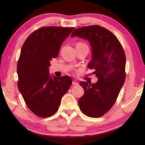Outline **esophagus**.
Returning <instances> with one entry per match:
<instances>
[{"label":"esophagus","mask_w":145,"mask_h":145,"mask_svg":"<svg viewBox=\"0 0 145 145\" xmlns=\"http://www.w3.org/2000/svg\"><path fill=\"white\" fill-rule=\"evenodd\" d=\"M73 85H78V83L76 82V80H73Z\"/></svg>","instance_id":"obj_1"}]
</instances>
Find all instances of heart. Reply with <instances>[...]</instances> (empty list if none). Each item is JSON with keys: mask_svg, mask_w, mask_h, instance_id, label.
I'll list each match as a JSON object with an SVG mask.
<instances>
[{"mask_svg": "<svg viewBox=\"0 0 145 145\" xmlns=\"http://www.w3.org/2000/svg\"><path fill=\"white\" fill-rule=\"evenodd\" d=\"M76 45H85L84 44H81V43H79V44H78Z\"/></svg>", "mask_w": 145, "mask_h": 145, "instance_id": "b5f03b06", "label": "heart"}]
</instances>
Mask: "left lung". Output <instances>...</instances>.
I'll return each mask as SVG.
<instances>
[{"mask_svg": "<svg viewBox=\"0 0 145 145\" xmlns=\"http://www.w3.org/2000/svg\"><path fill=\"white\" fill-rule=\"evenodd\" d=\"M87 40L91 48L89 69H95V84L81 82L84 95L78 100L82 112L90 117L105 115L115 104L125 80L126 57L116 37L98 25L76 29L71 37Z\"/></svg>", "mask_w": 145, "mask_h": 145, "instance_id": "obj_1", "label": "left lung"}]
</instances>
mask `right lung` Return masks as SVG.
<instances>
[{"label":"right lung","instance_id":"right-lung-1","mask_svg":"<svg viewBox=\"0 0 145 145\" xmlns=\"http://www.w3.org/2000/svg\"><path fill=\"white\" fill-rule=\"evenodd\" d=\"M73 29L42 27L30 35L22 47L17 69L18 88L27 106L37 116L47 118L56 113L72 84L69 76L51 75L49 67Z\"/></svg>","mask_w":145,"mask_h":145}]
</instances>
